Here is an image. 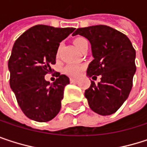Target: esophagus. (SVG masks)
<instances>
[{"mask_svg": "<svg viewBox=\"0 0 147 147\" xmlns=\"http://www.w3.org/2000/svg\"><path fill=\"white\" fill-rule=\"evenodd\" d=\"M70 81H71V82H78V79L77 78H71Z\"/></svg>", "mask_w": 147, "mask_h": 147, "instance_id": "1", "label": "esophagus"}]
</instances>
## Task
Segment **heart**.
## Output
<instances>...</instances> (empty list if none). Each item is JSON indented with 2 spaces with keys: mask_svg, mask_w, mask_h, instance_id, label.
Masks as SVG:
<instances>
[{
  "mask_svg": "<svg viewBox=\"0 0 147 147\" xmlns=\"http://www.w3.org/2000/svg\"><path fill=\"white\" fill-rule=\"evenodd\" d=\"M88 42V40L84 37H82V36H79V37H76L75 40H74V43L75 45L81 50L82 48V47L86 44ZM60 47H59L58 49V53L60 50ZM84 69V66L82 65H76V64H69L67 65L65 67V72L68 75H71L72 76H78L80 74L82 73V71H83Z\"/></svg>",
  "mask_w": 147,
  "mask_h": 147,
  "instance_id": "heart-1",
  "label": "heart"
}]
</instances>
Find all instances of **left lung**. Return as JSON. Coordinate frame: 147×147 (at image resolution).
I'll return each mask as SVG.
<instances>
[{
  "label": "left lung",
  "mask_w": 147,
  "mask_h": 147,
  "mask_svg": "<svg viewBox=\"0 0 147 147\" xmlns=\"http://www.w3.org/2000/svg\"><path fill=\"white\" fill-rule=\"evenodd\" d=\"M81 35L91 43L94 59L89 64V76H101L95 84L91 81L85 90L90 108L96 113L107 116L115 113L127 100L136 71L135 50L123 33L107 25L78 28L72 36Z\"/></svg>",
  "instance_id": "obj_1"
}]
</instances>
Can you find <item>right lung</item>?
I'll list each match as a JSON object with an SVG mask.
<instances>
[{
  "label": "right lung",
  "instance_id": "obj_1",
  "mask_svg": "<svg viewBox=\"0 0 147 147\" xmlns=\"http://www.w3.org/2000/svg\"><path fill=\"white\" fill-rule=\"evenodd\" d=\"M74 30L37 24L14 42L8 60L9 82L22 111L32 120L48 122L60 111L64 89L70 79L58 72V78L50 83L45 75L56 64L59 42Z\"/></svg>",
  "mask_w": 147,
  "mask_h": 147
}]
</instances>
